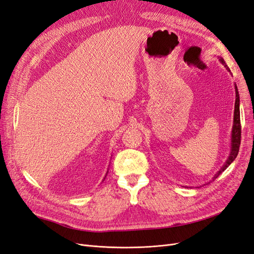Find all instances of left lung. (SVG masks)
Masks as SVG:
<instances>
[{"label": "left lung", "instance_id": "8db88e82", "mask_svg": "<svg viewBox=\"0 0 254 254\" xmlns=\"http://www.w3.org/2000/svg\"><path fill=\"white\" fill-rule=\"evenodd\" d=\"M220 63L225 65V67H227V70L230 72V68L228 67V65L226 64V63L224 61V59L220 58ZM235 106H234V119H233V127H232V133H231V151H230V155L228 160L226 161V163L224 164L220 168V171H218V173L214 176V179H216L217 177L224 172L226 168L231 164L233 161L235 160V158L238 155V151H240V145H241V133H242V126H241V114H240V94H238L237 91V87L235 84Z\"/></svg>", "mask_w": 254, "mask_h": 254}]
</instances>
